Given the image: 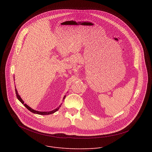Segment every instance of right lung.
<instances>
[{
    "mask_svg": "<svg viewBox=\"0 0 152 152\" xmlns=\"http://www.w3.org/2000/svg\"><path fill=\"white\" fill-rule=\"evenodd\" d=\"M15 90L16 96H17L18 100L21 103H22V104L27 108V109H28L29 111H30L31 112H32V113H34V114H39V115H49V114H52L55 113L56 111H57L59 110V107L61 106V105H62V103H61L58 107L56 108L55 110H53L50 111H36V110H34L32 109V108H31V107H29L28 104H26V103H24V101L22 100V99L21 98V97H20V95L18 94V91H17V89H16V87H15ZM66 96H64L63 100H62L63 101H64V100L65 99V98H66Z\"/></svg>",
    "mask_w": 152,
    "mask_h": 152,
    "instance_id": "obj_1",
    "label": "right lung"
}]
</instances>
